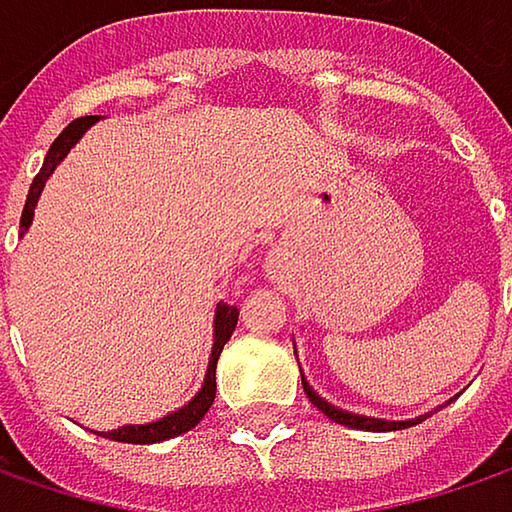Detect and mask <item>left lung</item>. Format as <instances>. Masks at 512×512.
I'll return each mask as SVG.
<instances>
[{"mask_svg":"<svg viewBox=\"0 0 512 512\" xmlns=\"http://www.w3.org/2000/svg\"><path fill=\"white\" fill-rule=\"evenodd\" d=\"M302 388H305V394H308V400L326 415V418H332L335 424H344V427H356V430H376V433H388V430H403V427H412V424H418V421H379V418H364V415H350V412H341V409H335L332 403H326L308 382H305V376H302Z\"/></svg>","mask_w":512,"mask_h":512,"instance_id":"left-lung-1","label":"left lung"}]
</instances>
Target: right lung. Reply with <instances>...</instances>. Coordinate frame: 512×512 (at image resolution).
Segmentation results:
<instances>
[{
    "label": "right lung",
    "mask_w": 512,
    "mask_h": 512,
    "mask_svg": "<svg viewBox=\"0 0 512 512\" xmlns=\"http://www.w3.org/2000/svg\"><path fill=\"white\" fill-rule=\"evenodd\" d=\"M97 121V115H85V118H76L73 124H67L61 130V136L52 142L50 154L44 159V168L38 171V177L32 180V189H29V198H26V207H23V216H20V228H29L32 225V216H35V204L41 198V189L47 183L55 165L67 156V151L79 142V136ZM237 317H240V308L237 305H228L222 302L216 308V344H213V356H210V364H207V376H204V385L201 391L195 394V400L183 409H177L174 415H165L162 421H154V424H133V427H121V430H112L106 433V439L112 442H127V445H154V442H165V439H174L180 433H189L204 415L207 409L213 406L216 400V361L222 356V347L231 341L234 329H237Z\"/></svg>",
    "instance_id": "right-lung-1"
}]
</instances>
